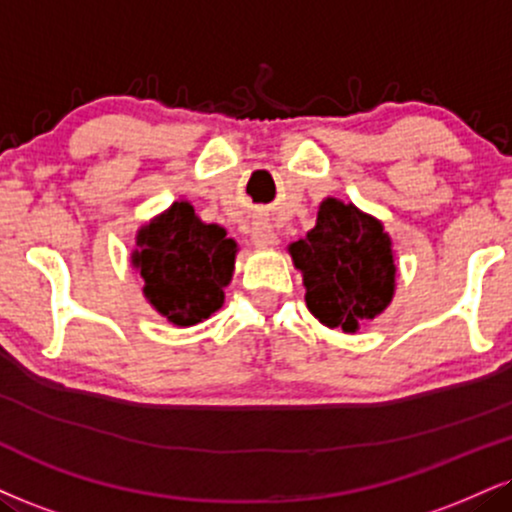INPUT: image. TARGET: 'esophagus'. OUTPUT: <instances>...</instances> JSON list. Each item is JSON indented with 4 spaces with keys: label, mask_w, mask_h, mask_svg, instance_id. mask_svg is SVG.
<instances>
[{
    "label": "esophagus",
    "mask_w": 512,
    "mask_h": 512,
    "mask_svg": "<svg viewBox=\"0 0 512 512\" xmlns=\"http://www.w3.org/2000/svg\"><path fill=\"white\" fill-rule=\"evenodd\" d=\"M250 240L255 248H269V245L274 243V233H272V226H269V221H264V219L252 221Z\"/></svg>",
    "instance_id": "34e87169"
}]
</instances>
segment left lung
I'll use <instances>...</instances> for the list:
<instances>
[{
	"mask_svg": "<svg viewBox=\"0 0 512 512\" xmlns=\"http://www.w3.org/2000/svg\"><path fill=\"white\" fill-rule=\"evenodd\" d=\"M303 274L307 310L329 329L355 334L396 293V255L384 224L353 202L326 197L315 229L288 245Z\"/></svg>",
	"mask_w": 512,
	"mask_h": 512,
	"instance_id": "left-lung-1",
	"label": "left lung"
}]
</instances>
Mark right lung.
<instances>
[{
	"label": "right lung",
	"instance_id": "1",
	"mask_svg": "<svg viewBox=\"0 0 512 512\" xmlns=\"http://www.w3.org/2000/svg\"><path fill=\"white\" fill-rule=\"evenodd\" d=\"M236 255L224 226L205 224L188 200H176L135 233L131 264L152 310L186 329L224 305Z\"/></svg>",
	"mask_w": 512,
	"mask_h": 512
}]
</instances>
